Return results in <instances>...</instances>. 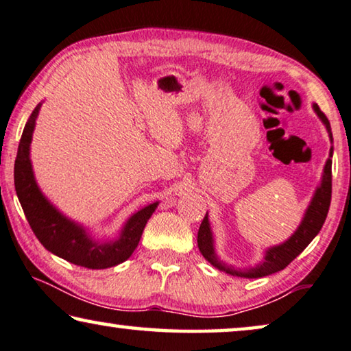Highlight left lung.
Listing matches in <instances>:
<instances>
[{
    "label": "left lung",
    "instance_id": "left-lung-1",
    "mask_svg": "<svg viewBox=\"0 0 351 351\" xmlns=\"http://www.w3.org/2000/svg\"><path fill=\"white\" fill-rule=\"evenodd\" d=\"M312 108L315 110V114L318 115V119L323 121L324 126H326L329 139L332 142L331 125H329V120L326 119V115L319 110L317 104H313ZM332 152L334 149L331 147V150H329V158L326 160V165H324V169H323L322 182H319V185L313 193L311 204H308L306 213H304L301 220V225L298 226V230L294 231L285 242L278 243V245L269 247L267 250L264 252L261 263H258L256 266L253 267L237 269L234 266H231V264H226L225 261L220 260L215 252V241H213L209 215H207V213L204 220L201 223L199 231H197V247H199V252L202 253V256H204L213 267H217L218 271H223L230 274V276L243 277V278H261L285 269L288 264L291 263L298 255H301L304 248L313 241V237L318 234L324 220H326L329 204H331Z\"/></svg>",
    "mask_w": 351,
    "mask_h": 351
}]
</instances>
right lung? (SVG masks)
I'll list each match as a JSON object with an SVG mask.
<instances>
[{"label": "right lung", "instance_id": "right-lung-1", "mask_svg": "<svg viewBox=\"0 0 351 351\" xmlns=\"http://www.w3.org/2000/svg\"><path fill=\"white\" fill-rule=\"evenodd\" d=\"M39 109L40 103L34 108L25 125L14 165L15 191L33 232L50 253L75 266L108 269L126 261L138 247L142 231L152 213L158 207V201L134 212L114 241H99L91 236L87 228L80 223L63 215L40 191L29 158V145L33 141Z\"/></svg>", "mask_w": 351, "mask_h": 351}]
</instances>
